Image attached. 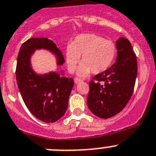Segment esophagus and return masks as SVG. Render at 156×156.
<instances>
[{"label":"esophagus","instance_id":"34e87169","mask_svg":"<svg viewBox=\"0 0 156 156\" xmlns=\"http://www.w3.org/2000/svg\"><path fill=\"white\" fill-rule=\"evenodd\" d=\"M74 82H75V83H80V82H82V80H81L80 79H79V78H75L74 79Z\"/></svg>","mask_w":156,"mask_h":156}]
</instances>
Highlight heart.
Masks as SVG:
<instances>
[{
  "instance_id": "b5f03b06",
  "label": "heart",
  "mask_w": 156,
  "mask_h": 156,
  "mask_svg": "<svg viewBox=\"0 0 156 156\" xmlns=\"http://www.w3.org/2000/svg\"><path fill=\"white\" fill-rule=\"evenodd\" d=\"M116 47L112 41L93 34H81L76 37L65 51L66 62L70 73H73L81 56L82 64L77 76L85 77L93 72L98 74L106 71L113 62Z\"/></svg>"
}]
</instances>
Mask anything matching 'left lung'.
Listing matches in <instances>:
<instances>
[{
    "instance_id": "8db88e82",
    "label": "left lung",
    "mask_w": 156,
    "mask_h": 156,
    "mask_svg": "<svg viewBox=\"0 0 156 156\" xmlns=\"http://www.w3.org/2000/svg\"><path fill=\"white\" fill-rule=\"evenodd\" d=\"M116 49L115 62L94 76L95 81L89 82L88 108L101 119L114 116L125 108L133 94L137 77V58L130 42L120 37L116 41Z\"/></svg>"
}]
</instances>
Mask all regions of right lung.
<instances>
[{
  "label": "right lung",
  "mask_w": 156,
  "mask_h": 156,
  "mask_svg": "<svg viewBox=\"0 0 156 156\" xmlns=\"http://www.w3.org/2000/svg\"><path fill=\"white\" fill-rule=\"evenodd\" d=\"M47 50L55 56L58 66L64 64L62 53L46 37H33L22 44L17 58L16 80L25 105L36 118L44 122H55L64 115L73 87V78L60 73H37L31 58L36 50Z\"/></svg>",
  "instance_id": "right-lung-1"
}]
</instances>
